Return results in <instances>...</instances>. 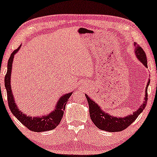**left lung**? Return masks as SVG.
I'll list each match as a JSON object with an SVG mask.
<instances>
[{
    "instance_id": "obj_1",
    "label": "left lung",
    "mask_w": 157,
    "mask_h": 157,
    "mask_svg": "<svg viewBox=\"0 0 157 157\" xmlns=\"http://www.w3.org/2000/svg\"><path fill=\"white\" fill-rule=\"evenodd\" d=\"M134 45L135 53H136L137 58L144 64V66H145V67H147L145 52L140 45L136 43H135ZM150 82H151L150 79H148L147 85L145 89V97H144V101L142 105L137 109V111L133 112L132 114H129L124 117H114V116L104 112L102 109L93 99L85 94V97L88 102L89 112H90V118H91L93 123L99 129L107 131V132H120V131L126 129L130 124H132V122L136 121L139 114L145 109L147 102V87Z\"/></svg>"
}]
</instances>
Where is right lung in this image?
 <instances>
[{
  "mask_svg": "<svg viewBox=\"0 0 157 157\" xmlns=\"http://www.w3.org/2000/svg\"><path fill=\"white\" fill-rule=\"evenodd\" d=\"M20 48H21V45L11 54L9 60H8L7 72H6L4 78V85L6 90V94H7V100L10 109L13 115L30 130L36 132L52 130V129L56 128L57 126L60 124V121L63 117L66 104H67V101H68L70 96L72 95V93H69V94L60 97L58 103L55 106V110L50 113L49 114L41 116V117H30V116H27L24 113L21 112V111L18 109L17 105L15 102L14 97L12 94L13 91L11 90L10 83L13 58Z\"/></svg>",
  "mask_w": 157,
  "mask_h": 157,
  "instance_id": "add662e5",
  "label": "right lung"
}]
</instances>
